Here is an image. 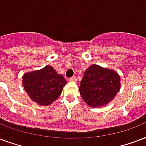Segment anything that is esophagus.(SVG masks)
Listing matches in <instances>:
<instances>
[{
  "instance_id": "esophagus-1",
  "label": "esophagus",
  "mask_w": 146,
  "mask_h": 146,
  "mask_svg": "<svg viewBox=\"0 0 146 146\" xmlns=\"http://www.w3.org/2000/svg\"><path fill=\"white\" fill-rule=\"evenodd\" d=\"M69 80L70 82H76V78L75 76H73V77H70L69 79Z\"/></svg>"
}]
</instances>
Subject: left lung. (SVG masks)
Masks as SVG:
<instances>
[{"label":"left lung","instance_id":"1","mask_svg":"<svg viewBox=\"0 0 146 146\" xmlns=\"http://www.w3.org/2000/svg\"><path fill=\"white\" fill-rule=\"evenodd\" d=\"M120 87V76L117 72L93 64L85 70L79 90L86 104L100 108L110 103Z\"/></svg>","mask_w":146,"mask_h":146}]
</instances>
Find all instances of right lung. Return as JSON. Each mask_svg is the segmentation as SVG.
Wrapping results in <instances>:
<instances>
[{"label": "right lung", "instance_id": "obj_1", "mask_svg": "<svg viewBox=\"0 0 146 146\" xmlns=\"http://www.w3.org/2000/svg\"><path fill=\"white\" fill-rule=\"evenodd\" d=\"M22 84L31 100L40 106H49L60 96L66 81L53 66H46L24 73Z\"/></svg>", "mask_w": 146, "mask_h": 146}]
</instances>
